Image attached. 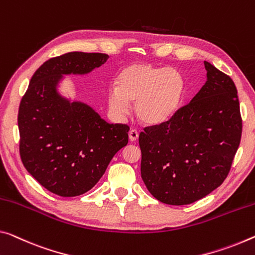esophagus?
Returning a JSON list of instances; mask_svg holds the SVG:
<instances>
[{"instance_id": "1", "label": "esophagus", "mask_w": 255, "mask_h": 255, "mask_svg": "<svg viewBox=\"0 0 255 255\" xmlns=\"http://www.w3.org/2000/svg\"><path fill=\"white\" fill-rule=\"evenodd\" d=\"M138 138H139V132L136 131L135 128H131V130L128 131V139H130V141H135Z\"/></svg>"}]
</instances>
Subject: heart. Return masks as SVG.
Returning <instances> with one entry per match:
<instances>
[{
    "mask_svg": "<svg viewBox=\"0 0 255 255\" xmlns=\"http://www.w3.org/2000/svg\"><path fill=\"white\" fill-rule=\"evenodd\" d=\"M183 93L185 81L177 69L138 62L120 73L117 84L108 88L107 101L116 119H124L130 112V101H134V113L141 122L157 125L178 112Z\"/></svg>",
    "mask_w": 255,
    "mask_h": 255,
    "instance_id": "1",
    "label": "heart"
}]
</instances>
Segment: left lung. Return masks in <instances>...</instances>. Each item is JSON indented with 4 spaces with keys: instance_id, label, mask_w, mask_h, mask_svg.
Masks as SVG:
<instances>
[{
    "instance_id": "8db88e82",
    "label": "left lung",
    "mask_w": 255,
    "mask_h": 255,
    "mask_svg": "<svg viewBox=\"0 0 255 255\" xmlns=\"http://www.w3.org/2000/svg\"><path fill=\"white\" fill-rule=\"evenodd\" d=\"M206 82L166 122L140 133L141 178L168 205H187L225 181L242 136L237 89L204 61Z\"/></svg>"
}]
</instances>
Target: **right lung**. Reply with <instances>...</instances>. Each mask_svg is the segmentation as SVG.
Wrapping results in <instances>:
<instances>
[{"label":"right lung","instance_id":"add662e5","mask_svg":"<svg viewBox=\"0 0 255 255\" xmlns=\"http://www.w3.org/2000/svg\"><path fill=\"white\" fill-rule=\"evenodd\" d=\"M108 58L87 52L51 58L34 73L19 106L23 166L43 187L62 197L91 189L116 152L128 144V125L109 124L91 106L58 91L64 75H85Z\"/></svg>","mask_w":255,"mask_h":255}]
</instances>
